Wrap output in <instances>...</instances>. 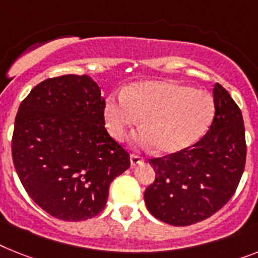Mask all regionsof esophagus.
<instances>
[{
  "label": "esophagus",
  "mask_w": 258,
  "mask_h": 258,
  "mask_svg": "<svg viewBox=\"0 0 258 258\" xmlns=\"http://www.w3.org/2000/svg\"><path fill=\"white\" fill-rule=\"evenodd\" d=\"M131 162H132V165H133V166L140 165V163L144 162V157H142V155L136 154V153H134V154L131 155Z\"/></svg>",
  "instance_id": "esophagus-1"
}]
</instances>
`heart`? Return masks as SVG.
Segmentation results:
<instances>
[{
	"label": "heart",
	"mask_w": 258,
	"mask_h": 258,
	"mask_svg": "<svg viewBox=\"0 0 258 258\" xmlns=\"http://www.w3.org/2000/svg\"><path fill=\"white\" fill-rule=\"evenodd\" d=\"M210 93L171 82H146L110 99L105 118L110 134L124 140L142 118L145 131L133 137L136 146L155 144L161 153H175L202 138L214 120Z\"/></svg>",
	"instance_id": "obj_1"
}]
</instances>
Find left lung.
I'll return each mask as SVG.
<instances>
[{
    "mask_svg": "<svg viewBox=\"0 0 258 258\" xmlns=\"http://www.w3.org/2000/svg\"><path fill=\"white\" fill-rule=\"evenodd\" d=\"M215 116L206 136L179 152L149 162L155 179L145 190L150 214L182 227L210 218L236 192L246 159L242 114L228 91L214 88Z\"/></svg>",
    "mask_w": 258,
    "mask_h": 258,
    "instance_id": "1",
    "label": "left lung"
}]
</instances>
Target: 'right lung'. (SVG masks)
<instances>
[{
	"instance_id": "obj_1",
	"label": "right lung",
	"mask_w": 258,
	"mask_h": 258,
	"mask_svg": "<svg viewBox=\"0 0 258 258\" xmlns=\"http://www.w3.org/2000/svg\"><path fill=\"white\" fill-rule=\"evenodd\" d=\"M105 99L88 75L48 78L18 108L13 163L29 197L51 216L91 219L104 210L129 152L106 132Z\"/></svg>"
}]
</instances>
